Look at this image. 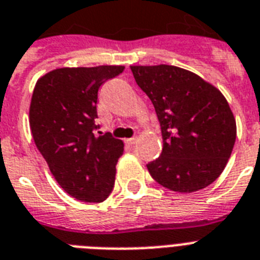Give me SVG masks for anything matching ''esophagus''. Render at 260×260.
<instances>
[{
  "label": "esophagus",
  "mask_w": 260,
  "mask_h": 260,
  "mask_svg": "<svg viewBox=\"0 0 260 260\" xmlns=\"http://www.w3.org/2000/svg\"><path fill=\"white\" fill-rule=\"evenodd\" d=\"M137 141H138L137 138H128V139H126L125 142H126V145H128V146H134L135 143H137Z\"/></svg>",
  "instance_id": "obj_1"
}]
</instances>
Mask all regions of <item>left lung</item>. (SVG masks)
I'll return each mask as SVG.
<instances>
[{
	"label": "left lung",
	"mask_w": 260,
	"mask_h": 260,
	"mask_svg": "<svg viewBox=\"0 0 260 260\" xmlns=\"http://www.w3.org/2000/svg\"><path fill=\"white\" fill-rule=\"evenodd\" d=\"M159 121L164 149L147 164L160 186L177 192L207 187L224 170L237 138L226 98L194 73L171 65L132 66Z\"/></svg>",
	"instance_id": "1"
}]
</instances>
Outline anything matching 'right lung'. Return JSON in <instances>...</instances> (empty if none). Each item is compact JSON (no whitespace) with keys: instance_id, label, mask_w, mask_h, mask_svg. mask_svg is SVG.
Listing matches in <instances>:
<instances>
[{"instance_id":"right-lung-1","label":"right lung","mask_w":260,"mask_h":260,"mask_svg":"<svg viewBox=\"0 0 260 260\" xmlns=\"http://www.w3.org/2000/svg\"><path fill=\"white\" fill-rule=\"evenodd\" d=\"M123 69H55L38 79L31 95L29 122L34 143L58 184L82 202H104L114 187L123 142L109 133L95 134L96 102L100 87Z\"/></svg>"}]
</instances>
